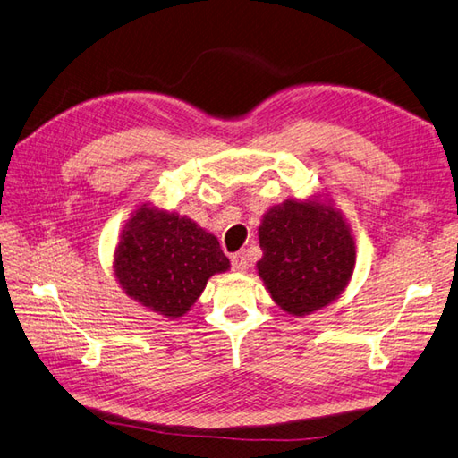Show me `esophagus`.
Returning <instances> with one entry per match:
<instances>
[{
  "mask_svg": "<svg viewBox=\"0 0 458 458\" xmlns=\"http://www.w3.org/2000/svg\"><path fill=\"white\" fill-rule=\"evenodd\" d=\"M230 261H232V269L233 271H246L248 269V259H246V253H243V251L233 253L232 258H230Z\"/></svg>",
  "mask_w": 458,
  "mask_h": 458,
  "instance_id": "esophagus-1",
  "label": "esophagus"
}]
</instances>
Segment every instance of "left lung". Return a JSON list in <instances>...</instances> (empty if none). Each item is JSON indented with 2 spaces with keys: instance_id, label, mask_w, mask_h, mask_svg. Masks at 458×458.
Wrapping results in <instances>:
<instances>
[{
  "instance_id": "left-lung-1",
  "label": "left lung",
  "mask_w": 458,
  "mask_h": 458,
  "mask_svg": "<svg viewBox=\"0 0 458 458\" xmlns=\"http://www.w3.org/2000/svg\"><path fill=\"white\" fill-rule=\"evenodd\" d=\"M258 273L284 312L306 316L334 302L355 267V242L342 212L318 200H284L259 226Z\"/></svg>"
}]
</instances>
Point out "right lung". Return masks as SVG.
<instances>
[{"label": "right lung", "instance_id": "right-lung-1", "mask_svg": "<svg viewBox=\"0 0 458 458\" xmlns=\"http://www.w3.org/2000/svg\"><path fill=\"white\" fill-rule=\"evenodd\" d=\"M228 267L212 233L187 216L148 205L126 222L113 265L131 299L172 320L189 312L212 275Z\"/></svg>", "mask_w": 458, "mask_h": 458}]
</instances>
